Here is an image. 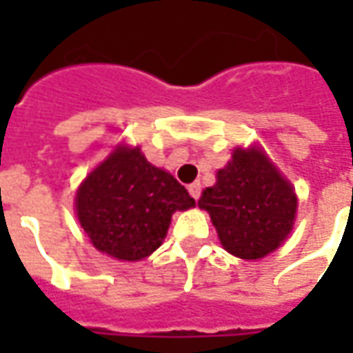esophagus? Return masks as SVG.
Listing matches in <instances>:
<instances>
[{"label":"esophagus","instance_id":"1","mask_svg":"<svg viewBox=\"0 0 353 353\" xmlns=\"http://www.w3.org/2000/svg\"><path fill=\"white\" fill-rule=\"evenodd\" d=\"M189 192L194 200L200 199V192H202V187H200V181H194V183L189 185Z\"/></svg>","mask_w":353,"mask_h":353}]
</instances>
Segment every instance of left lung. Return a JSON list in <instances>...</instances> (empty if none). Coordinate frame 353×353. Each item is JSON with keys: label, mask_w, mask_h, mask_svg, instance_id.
Listing matches in <instances>:
<instances>
[{"label": "left lung", "mask_w": 353, "mask_h": 353, "mask_svg": "<svg viewBox=\"0 0 353 353\" xmlns=\"http://www.w3.org/2000/svg\"><path fill=\"white\" fill-rule=\"evenodd\" d=\"M199 206L208 210L223 248L252 261L274 252L291 232L296 196L261 149H236Z\"/></svg>", "instance_id": "obj_1"}]
</instances>
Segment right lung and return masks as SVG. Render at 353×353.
<instances>
[{"label": "right lung", "instance_id": "1", "mask_svg": "<svg viewBox=\"0 0 353 353\" xmlns=\"http://www.w3.org/2000/svg\"><path fill=\"white\" fill-rule=\"evenodd\" d=\"M75 206L96 250L139 261L162 244L172 214L192 208L194 199L138 147H119L81 185Z\"/></svg>", "mask_w": 353, "mask_h": 353}]
</instances>
